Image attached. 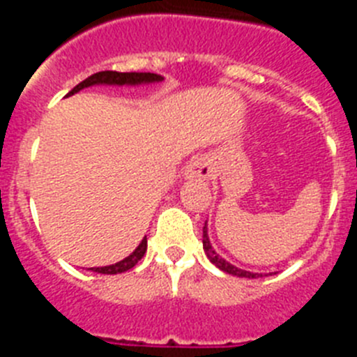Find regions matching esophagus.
<instances>
[{
	"mask_svg": "<svg viewBox=\"0 0 357 357\" xmlns=\"http://www.w3.org/2000/svg\"><path fill=\"white\" fill-rule=\"evenodd\" d=\"M211 175H213V168L202 157H197V159L191 160L188 164V168H185V176L188 178H204V181H207V178H211Z\"/></svg>",
	"mask_w": 357,
	"mask_h": 357,
	"instance_id": "obj_1",
	"label": "esophagus"
}]
</instances>
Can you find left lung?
<instances>
[{
  "mask_svg": "<svg viewBox=\"0 0 357 357\" xmlns=\"http://www.w3.org/2000/svg\"><path fill=\"white\" fill-rule=\"evenodd\" d=\"M202 243H204V252L207 254L211 263H213L214 266L220 268L222 272L229 273V275H236V277H247V279H257V277H263V273L247 272V270H241V268L234 266V264H230L229 261L223 259L222 255L218 254V252L213 248V245H211L209 234H207V222H206V227H204V239H202ZM270 275H272V273H270Z\"/></svg>",
  "mask_w": 357,
  "mask_h": 357,
  "instance_id": "obj_1",
  "label": "left lung"
}]
</instances>
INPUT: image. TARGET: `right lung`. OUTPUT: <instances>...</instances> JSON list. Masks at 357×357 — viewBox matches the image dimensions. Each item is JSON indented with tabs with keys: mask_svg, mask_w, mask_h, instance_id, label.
<instances>
[{
	"mask_svg": "<svg viewBox=\"0 0 357 357\" xmlns=\"http://www.w3.org/2000/svg\"><path fill=\"white\" fill-rule=\"evenodd\" d=\"M164 77L155 75V73H118V71H100L94 73L91 77L85 78L84 82L73 87L68 93V96H73L78 91L85 89V87H93V85H143V84H157V82H162ZM148 247L146 238L137 245L134 252H132L128 257H125L123 261L116 264H109V266H100V268H89L93 272L98 273H107V275H116V273H123L134 268L135 264L139 263L141 257L144 255Z\"/></svg>",
	"mask_w": 357,
	"mask_h": 357,
	"instance_id": "obj_1",
	"label": "right lung"
}]
</instances>
